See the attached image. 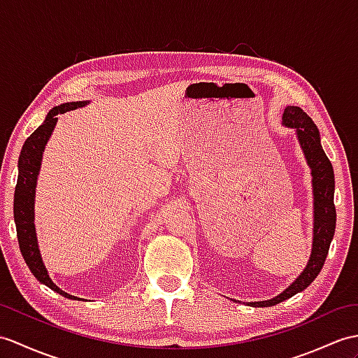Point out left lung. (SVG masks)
<instances>
[{"label": "left lung", "instance_id": "8db88e82", "mask_svg": "<svg viewBox=\"0 0 358 358\" xmlns=\"http://www.w3.org/2000/svg\"><path fill=\"white\" fill-rule=\"evenodd\" d=\"M282 123L288 128L296 129L297 140L301 143L313 177L314 195V227H313V250L305 270L292 285L276 297L262 302H247L250 306H273L287 301L292 296L303 292L311 282L317 278L329 252L331 241L336 231V206H334V169L320 145L319 129L311 117L302 108L287 106ZM236 302V301H234Z\"/></svg>", "mask_w": 358, "mask_h": 358}]
</instances>
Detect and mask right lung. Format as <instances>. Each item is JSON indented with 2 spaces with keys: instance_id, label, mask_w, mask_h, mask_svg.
I'll use <instances>...</instances> for the list:
<instances>
[{
  "instance_id": "1",
  "label": "right lung",
  "mask_w": 358,
  "mask_h": 358,
  "mask_svg": "<svg viewBox=\"0 0 358 358\" xmlns=\"http://www.w3.org/2000/svg\"><path fill=\"white\" fill-rule=\"evenodd\" d=\"M87 103V101L69 102L55 106L53 110L48 111L44 123L33 134H30L21 149L18 160V182H16L13 196V218L16 224V236H18L20 250L27 267L41 284L47 285L53 292L59 293L66 299H73V301H76V299L82 301V299L62 292L59 287L53 284V280L50 279L48 271L43 262V257H41L35 229V192L41 162H43V152L56 127L57 114L76 110V108H82Z\"/></svg>"
}]
</instances>
